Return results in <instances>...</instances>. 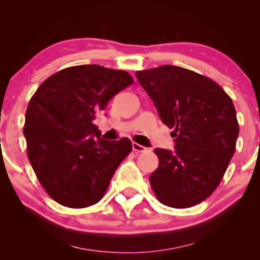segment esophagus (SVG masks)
<instances>
[{
  "instance_id": "obj_1",
  "label": "esophagus",
  "mask_w": 260,
  "mask_h": 260,
  "mask_svg": "<svg viewBox=\"0 0 260 260\" xmlns=\"http://www.w3.org/2000/svg\"><path fill=\"white\" fill-rule=\"evenodd\" d=\"M132 148H133V150L136 151L137 154H139V153H144V151H147V148L143 147V145L138 144V143H133V144H132Z\"/></svg>"
}]
</instances>
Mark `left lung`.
I'll use <instances>...</instances> for the list:
<instances>
[{
	"instance_id": "1",
	"label": "left lung",
	"mask_w": 260,
	"mask_h": 260,
	"mask_svg": "<svg viewBox=\"0 0 260 260\" xmlns=\"http://www.w3.org/2000/svg\"><path fill=\"white\" fill-rule=\"evenodd\" d=\"M161 121L174 128L175 150L155 149L151 188L162 204L189 208L219 186L235 153L238 122L231 98L208 77L165 64L136 73Z\"/></svg>"
}]
</instances>
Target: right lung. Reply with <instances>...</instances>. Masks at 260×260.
I'll list each match as a JSON object with an SVG mask.
<instances>
[{
  "mask_svg": "<svg viewBox=\"0 0 260 260\" xmlns=\"http://www.w3.org/2000/svg\"><path fill=\"white\" fill-rule=\"evenodd\" d=\"M132 83L124 71L82 64L52 74L32 95L23 131L26 151L38 180L53 201L85 208L105 194L132 143L128 138L101 139L92 121Z\"/></svg>",
  "mask_w": 260,
  "mask_h": 260,
  "instance_id": "obj_1",
  "label": "right lung"
}]
</instances>
